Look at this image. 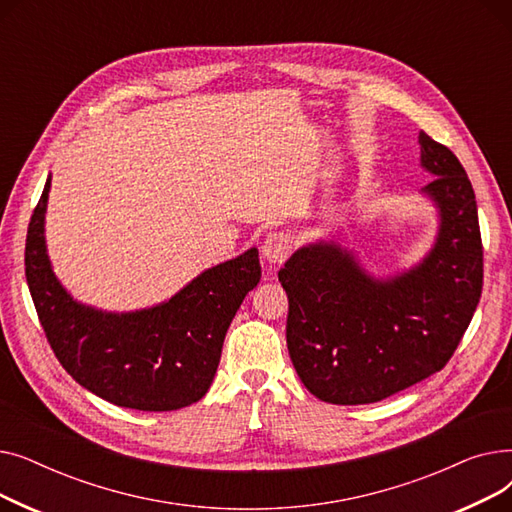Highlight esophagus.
Here are the masks:
<instances>
[{
	"label": "esophagus",
	"mask_w": 512,
	"mask_h": 512,
	"mask_svg": "<svg viewBox=\"0 0 512 512\" xmlns=\"http://www.w3.org/2000/svg\"><path fill=\"white\" fill-rule=\"evenodd\" d=\"M261 253L263 257L274 263V265H280L284 263L290 253H292V236L284 230L280 232H270L265 238H263V245H261Z\"/></svg>",
	"instance_id": "esophagus-1"
}]
</instances>
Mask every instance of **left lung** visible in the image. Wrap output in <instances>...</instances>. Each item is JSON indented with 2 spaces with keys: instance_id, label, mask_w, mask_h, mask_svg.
<instances>
[{
  "instance_id": "8db88e82",
  "label": "left lung",
  "mask_w": 512,
  "mask_h": 512,
  "mask_svg": "<svg viewBox=\"0 0 512 512\" xmlns=\"http://www.w3.org/2000/svg\"><path fill=\"white\" fill-rule=\"evenodd\" d=\"M425 186L442 215L438 242L413 272L380 282L334 245L294 253L278 278L288 294L286 344L305 388L332 405H369L440 371L463 340L483 286V245L461 161L419 134Z\"/></svg>"
}]
</instances>
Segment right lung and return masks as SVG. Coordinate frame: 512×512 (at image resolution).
<instances>
[{"label":"right lung","mask_w":512,"mask_h":512,"mask_svg":"<svg viewBox=\"0 0 512 512\" xmlns=\"http://www.w3.org/2000/svg\"><path fill=\"white\" fill-rule=\"evenodd\" d=\"M49 180L31 215L24 274L45 338L89 392L137 411H176L201 400L218 369L224 336L261 278L257 249L203 272L168 303L137 313L78 305L53 276L43 240Z\"/></svg>","instance_id":"right-lung-1"}]
</instances>
